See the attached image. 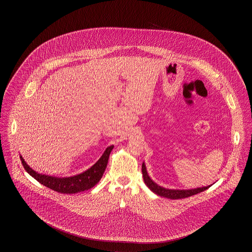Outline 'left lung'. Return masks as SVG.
<instances>
[{"instance_id":"obj_1","label":"left lung","mask_w":252,"mask_h":252,"mask_svg":"<svg viewBox=\"0 0 252 252\" xmlns=\"http://www.w3.org/2000/svg\"><path fill=\"white\" fill-rule=\"evenodd\" d=\"M142 172H143L144 183L152 192H155L159 196H163V197L170 198V199H180V198L189 197V196H192L193 194H196L198 192H203L211 187V185H209L206 187L191 189V190H171V189L160 187L159 185H158L153 180H151L147 174L144 163H143V165H142Z\"/></svg>"}]
</instances>
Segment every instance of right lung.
Returning <instances> with one entry per match:
<instances>
[{
  "mask_svg": "<svg viewBox=\"0 0 252 252\" xmlns=\"http://www.w3.org/2000/svg\"><path fill=\"white\" fill-rule=\"evenodd\" d=\"M113 147V145L108 146L102 157L97 160L95 164H94L90 169L79 175L68 178H57L38 174L26 164L23 157L21 156L20 158L26 172L39 183L56 192L61 193H76L93 188L101 180L107 168L108 157Z\"/></svg>",
  "mask_w": 252,
  "mask_h": 252,
  "instance_id": "add662e5",
  "label": "right lung"
}]
</instances>
